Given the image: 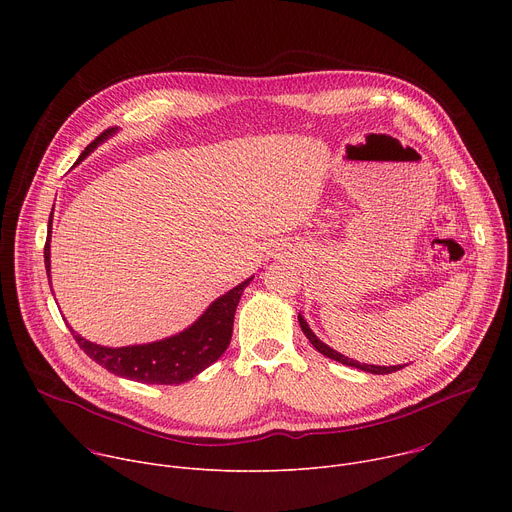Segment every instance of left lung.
<instances>
[{"label":"left lung","instance_id":"8db88e82","mask_svg":"<svg viewBox=\"0 0 512 512\" xmlns=\"http://www.w3.org/2000/svg\"><path fill=\"white\" fill-rule=\"evenodd\" d=\"M298 320H300L302 332L308 336V340L314 344V348H316L318 352H322L324 356L332 358V360H338V362H342V364H348V367H356V369H360V371H367V373H373V375H389V373H395V371L403 369L401 364H397V367H375V364H360V362H356V360H352V358H346V356H342L340 352H336V350H332L330 346H326L322 340H318L316 334L310 330L308 322H306L302 316H298Z\"/></svg>","mask_w":512,"mask_h":512}]
</instances>
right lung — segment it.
<instances>
[{"label": "right lung", "instance_id": "1", "mask_svg": "<svg viewBox=\"0 0 512 512\" xmlns=\"http://www.w3.org/2000/svg\"><path fill=\"white\" fill-rule=\"evenodd\" d=\"M113 131L115 127H109L97 139H93L79 160H85V156H89L97 148V143L107 139ZM44 263L50 277V231L44 245ZM251 279L239 283L229 294L218 298L188 330L160 342L107 348L85 340L72 328L70 332L87 356H91L103 369L117 377L150 385H180L202 373L227 350L233 336L237 304Z\"/></svg>", "mask_w": 512, "mask_h": 512}]
</instances>
